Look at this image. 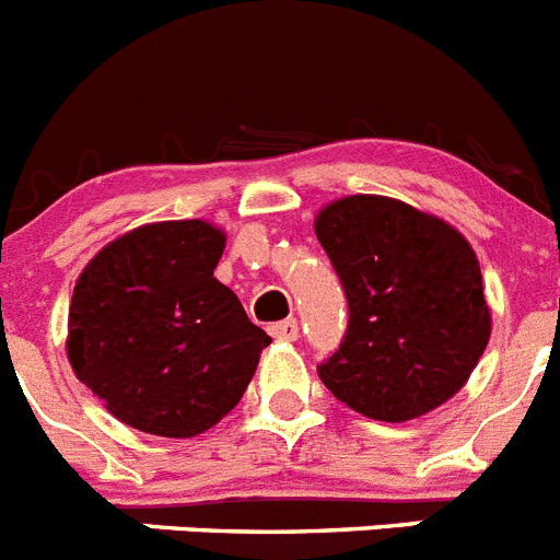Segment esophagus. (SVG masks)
<instances>
[{
  "instance_id": "1",
  "label": "esophagus",
  "mask_w": 560,
  "mask_h": 560,
  "mask_svg": "<svg viewBox=\"0 0 560 560\" xmlns=\"http://www.w3.org/2000/svg\"><path fill=\"white\" fill-rule=\"evenodd\" d=\"M269 334L280 341H296V336H300V325H296V319H283V323L271 325Z\"/></svg>"
}]
</instances>
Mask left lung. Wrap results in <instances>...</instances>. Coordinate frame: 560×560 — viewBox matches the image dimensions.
<instances>
[{"label":"left lung","instance_id":"left-lung-1","mask_svg":"<svg viewBox=\"0 0 560 560\" xmlns=\"http://www.w3.org/2000/svg\"><path fill=\"white\" fill-rule=\"evenodd\" d=\"M348 296V330L319 364L355 412L400 423L463 389L491 339L471 244L446 221L387 196H348L316 215Z\"/></svg>","mask_w":560,"mask_h":560}]
</instances>
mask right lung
<instances>
[{"label":"right lung","mask_w":560,"mask_h":560,"mask_svg":"<svg viewBox=\"0 0 560 560\" xmlns=\"http://www.w3.org/2000/svg\"><path fill=\"white\" fill-rule=\"evenodd\" d=\"M224 244L207 221H160L103 246L78 277L69 364L131 429L196 438L249 387L271 339L212 277Z\"/></svg>","instance_id":"right-lung-1"}]
</instances>
